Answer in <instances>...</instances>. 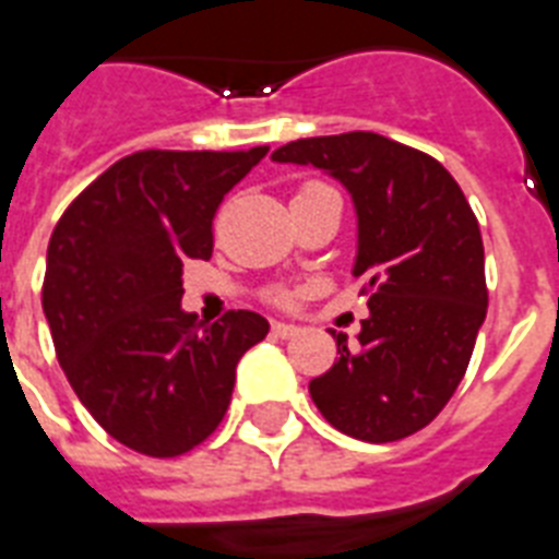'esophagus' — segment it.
Instances as JSON below:
<instances>
[{
  "mask_svg": "<svg viewBox=\"0 0 559 559\" xmlns=\"http://www.w3.org/2000/svg\"><path fill=\"white\" fill-rule=\"evenodd\" d=\"M271 332H274L276 338H294V335H297L300 329L294 326V323H283V320H276L274 326H271Z\"/></svg>",
  "mask_w": 559,
  "mask_h": 559,
  "instance_id": "obj_1",
  "label": "esophagus"
}]
</instances>
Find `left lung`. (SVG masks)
I'll use <instances>...</instances> for the list:
<instances>
[{
	"label": "left lung",
	"instance_id": "1",
	"mask_svg": "<svg viewBox=\"0 0 559 559\" xmlns=\"http://www.w3.org/2000/svg\"><path fill=\"white\" fill-rule=\"evenodd\" d=\"M274 163L320 168L353 198V276L365 280L358 344L311 379L318 411L367 443L414 435L443 411L487 318L484 241L461 186L435 157L353 131L288 142Z\"/></svg>",
	"mask_w": 559,
	"mask_h": 559
}]
</instances>
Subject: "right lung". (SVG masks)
Returning <instances> with one entry per match:
<instances>
[{
  "instance_id": "right-lung-1",
  "label": "right lung",
  "mask_w": 559,
  "mask_h": 559,
  "mask_svg": "<svg viewBox=\"0 0 559 559\" xmlns=\"http://www.w3.org/2000/svg\"><path fill=\"white\" fill-rule=\"evenodd\" d=\"M267 154L140 151L78 194L49 239L43 311L72 391L133 452L183 455L218 428L236 365L267 335L257 311L201 326L183 262L212 257L224 194Z\"/></svg>"
}]
</instances>
